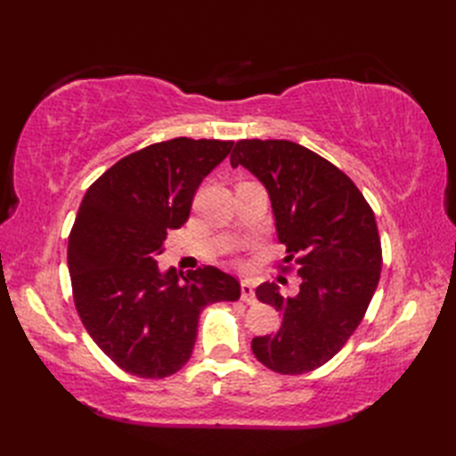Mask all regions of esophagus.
Returning <instances> with one entry per match:
<instances>
[{"label":"esophagus","mask_w":456,"mask_h":456,"mask_svg":"<svg viewBox=\"0 0 456 456\" xmlns=\"http://www.w3.org/2000/svg\"><path fill=\"white\" fill-rule=\"evenodd\" d=\"M240 297H243V302H245V304H248V305L256 304L255 288H253V284L248 282V280H243V282H240Z\"/></svg>","instance_id":"esophagus-1"}]
</instances>
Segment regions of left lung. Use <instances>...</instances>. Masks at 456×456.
Listing matches in <instances>:
<instances>
[{
	"label": "left lung",
	"mask_w": 456,
	"mask_h": 456,
	"mask_svg": "<svg viewBox=\"0 0 456 456\" xmlns=\"http://www.w3.org/2000/svg\"><path fill=\"white\" fill-rule=\"evenodd\" d=\"M239 164L265 183L278 240L286 245L284 265L294 263L302 276L294 297H284L274 282L256 288L282 323L250 346L278 374L312 372L341 351L376 292L382 247L374 211L343 170L297 142L237 141L231 167Z\"/></svg>",
	"instance_id": "left-lung-1"
}]
</instances>
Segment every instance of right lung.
<instances>
[{
    "mask_svg": "<svg viewBox=\"0 0 456 456\" xmlns=\"http://www.w3.org/2000/svg\"><path fill=\"white\" fill-rule=\"evenodd\" d=\"M233 141L178 137L115 162L86 191L68 237L72 296L86 331L121 370L167 378L190 361L203 307L237 302L240 284L216 266L160 273L170 229L190 217L201 180Z\"/></svg>",
    "mask_w": 456,
    "mask_h": 456,
    "instance_id": "add662e5",
    "label": "right lung"
}]
</instances>
